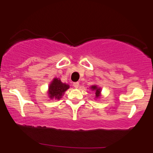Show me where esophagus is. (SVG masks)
Wrapping results in <instances>:
<instances>
[{"mask_svg": "<svg viewBox=\"0 0 153 153\" xmlns=\"http://www.w3.org/2000/svg\"><path fill=\"white\" fill-rule=\"evenodd\" d=\"M79 85H80V84H79L78 82H74V83H73V86H74L75 88H78L79 87Z\"/></svg>", "mask_w": 153, "mask_h": 153, "instance_id": "1", "label": "esophagus"}]
</instances>
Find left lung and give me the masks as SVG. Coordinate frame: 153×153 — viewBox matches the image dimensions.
<instances>
[{
  "label": "left lung",
  "instance_id": "1",
  "mask_svg": "<svg viewBox=\"0 0 153 153\" xmlns=\"http://www.w3.org/2000/svg\"><path fill=\"white\" fill-rule=\"evenodd\" d=\"M90 89L92 91H94L95 94H96V99H99L101 96V88L98 86L97 85H93L90 87Z\"/></svg>",
  "mask_w": 153,
  "mask_h": 153
}]
</instances>
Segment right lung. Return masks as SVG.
<instances>
[{
  "label": "right lung",
  "instance_id": "add662e5",
  "mask_svg": "<svg viewBox=\"0 0 153 153\" xmlns=\"http://www.w3.org/2000/svg\"><path fill=\"white\" fill-rule=\"evenodd\" d=\"M70 88V85L65 82H62L59 78H54L50 82L48 87V97L50 99L59 100L62 99L65 91Z\"/></svg>",
  "mask_w": 153,
  "mask_h": 153
}]
</instances>
